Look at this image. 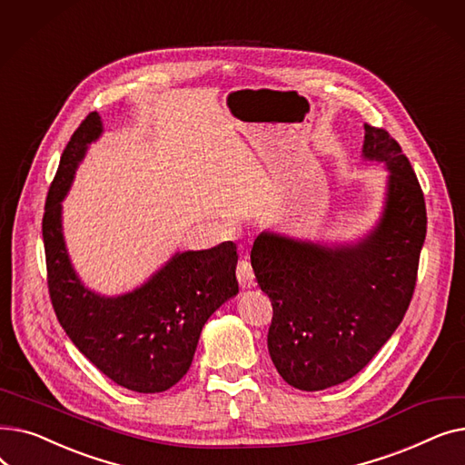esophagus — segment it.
Masks as SVG:
<instances>
[{"label":"esophagus","mask_w":465,"mask_h":465,"mask_svg":"<svg viewBox=\"0 0 465 465\" xmlns=\"http://www.w3.org/2000/svg\"><path fill=\"white\" fill-rule=\"evenodd\" d=\"M237 281H239L242 290H249V288L256 286L254 272H252V265H251L249 260H239V263H237Z\"/></svg>","instance_id":"esophagus-1"}]
</instances>
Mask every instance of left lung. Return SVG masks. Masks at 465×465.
<instances>
[{
  "mask_svg": "<svg viewBox=\"0 0 465 465\" xmlns=\"http://www.w3.org/2000/svg\"><path fill=\"white\" fill-rule=\"evenodd\" d=\"M361 158L388 171L381 216L363 237L321 242L262 232L251 251L272 300L267 349L279 375L314 392L360 373L392 337L417 284L426 203L396 139L363 124Z\"/></svg>",
  "mask_w": 465,
  "mask_h": 465,
  "instance_id": "8db88e82",
  "label": "left lung"
}]
</instances>
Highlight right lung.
I'll return each instance as SVG.
<instances>
[{"label":"right lung","mask_w":465,"mask_h":465,"mask_svg":"<svg viewBox=\"0 0 465 465\" xmlns=\"http://www.w3.org/2000/svg\"><path fill=\"white\" fill-rule=\"evenodd\" d=\"M102 134V116L90 113L71 135L48 190L43 216L48 292L58 322L97 370L134 392H165L190 370L209 316L237 296V249L228 241L175 252L149 281L120 296L84 286L65 247L62 202L90 143Z\"/></svg>","instance_id":"right-lung-1"}]
</instances>
